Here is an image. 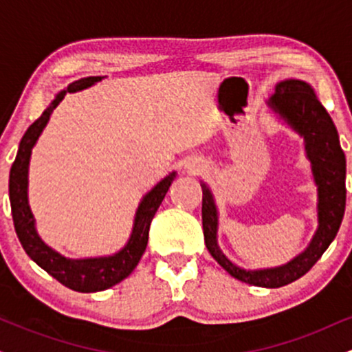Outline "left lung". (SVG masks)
Masks as SVG:
<instances>
[{
	"mask_svg": "<svg viewBox=\"0 0 352 352\" xmlns=\"http://www.w3.org/2000/svg\"><path fill=\"white\" fill-rule=\"evenodd\" d=\"M268 106L305 139L306 157L318 187V230L313 240L305 252L276 268L243 270L233 265L218 248L217 205L205 184H201V223L210 254L233 278L261 288H280L308 273L338 235L346 208V157L339 144L336 125L318 100L313 87L305 80L278 82Z\"/></svg>",
	"mask_w": 352,
	"mask_h": 352,
	"instance_id": "1",
	"label": "left lung"
}]
</instances>
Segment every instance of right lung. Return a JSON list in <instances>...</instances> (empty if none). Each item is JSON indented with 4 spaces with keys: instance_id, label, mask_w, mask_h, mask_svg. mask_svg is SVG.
Segmentation results:
<instances>
[{
    "instance_id": "add662e5",
    "label": "right lung",
    "mask_w": 352,
    "mask_h": 352,
    "mask_svg": "<svg viewBox=\"0 0 352 352\" xmlns=\"http://www.w3.org/2000/svg\"><path fill=\"white\" fill-rule=\"evenodd\" d=\"M100 79H102L100 76L79 79L69 84L67 89L56 94V98L51 100V104L43 112L41 117L34 120L30 125V129L24 132L10 172L11 213H13L16 235L21 241L24 252L28 253L31 260L41 266L44 272L56 278L60 285L79 293L104 292V289L117 285V283H120L134 272V268L145 252V246H147L148 228H151L152 218L155 215L157 208L162 204L165 193H167L168 187H170L177 175V172L168 173L164 180H160L144 197L135 212L131 238H129L122 250L111 254V256L72 260V258H66L54 252L39 238L34 227V217L31 213L30 204H28V168H30L31 151H33L36 140L41 135L43 129L46 127L52 111L59 106L64 96L67 92L82 91V89L92 86Z\"/></svg>"
}]
</instances>
